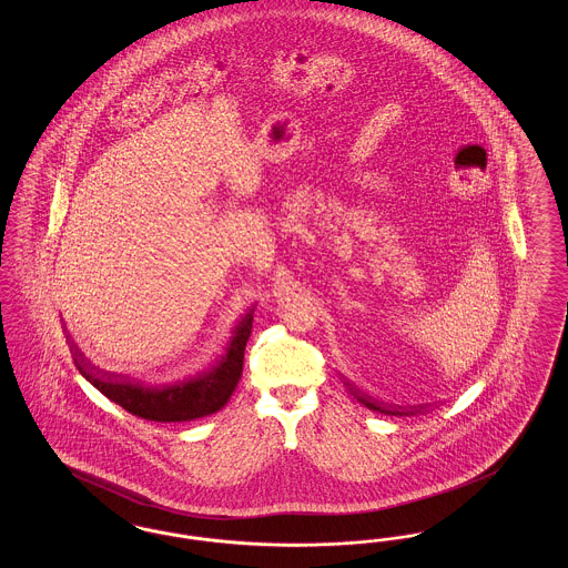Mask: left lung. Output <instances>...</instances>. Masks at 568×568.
Wrapping results in <instances>:
<instances>
[{"label":"left lung","instance_id":"obj_1","mask_svg":"<svg viewBox=\"0 0 568 568\" xmlns=\"http://www.w3.org/2000/svg\"><path fill=\"white\" fill-rule=\"evenodd\" d=\"M349 385V383H347ZM352 389V387H349ZM355 396V394H353ZM357 398V403H362L364 406H368L371 410H378V413H385V415H400L398 410H389V408H383V406L375 405V403H371L368 398H364V396H355ZM413 413V410H410Z\"/></svg>","mask_w":568,"mask_h":568}]
</instances>
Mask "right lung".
<instances>
[{"instance_id": "right-lung-1", "label": "right lung", "mask_w": 568, "mask_h": 568, "mask_svg": "<svg viewBox=\"0 0 568 568\" xmlns=\"http://www.w3.org/2000/svg\"><path fill=\"white\" fill-rule=\"evenodd\" d=\"M253 313H246L236 325L227 353L221 357L213 371L163 387H144L114 375L93 373L82 359V353L74 349V364L95 389H100L114 405L123 406L128 413L149 422H191L213 415L227 405L234 394L239 378L243 375L244 347L251 336Z\"/></svg>"}]
</instances>
